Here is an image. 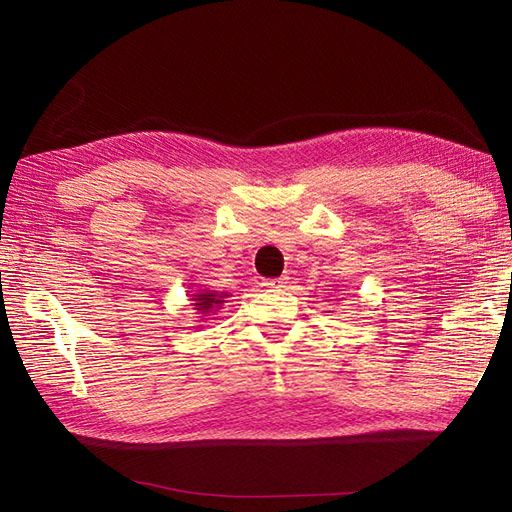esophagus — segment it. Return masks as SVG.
Wrapping results in <instances>:
<instances>
[{
  "instance_id": "1",
  "label": "esophagus",
  "mask_w": 512,
  "mask_h": 512,
  "mask_svg": "<svg viewBox=\"0 0 512 512\" xmlns=\"http://www.w3.org/2000/svg\"><path fill=\"white\" fill-rule=\"evenodd\" d=\"M288 280H290V277L282 275V277H277V280H267L265 286H267V288H286V286H288Z\"/></svg>"
}]
</instances>
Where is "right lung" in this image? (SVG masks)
Segmentation results:
<instances>
[{
	"instance_id": "right-lung-1",
	"label": "right lung",
	"mask_w": 512,
	"mask_h": 512,
	"mask_svg": "<svg viewBox=\"0 0 512 512\" xmlns=\"http://www.w3.org/2000/svg\"><path fill=\"white\" fill-rule=\"evenodd\" d=\"M230 297L228 292H218V290H196L192 294V309H196V314H200V318L213 316L218 309H222V305L226 303V299Z\"/></svg>"
}]
</instances>
